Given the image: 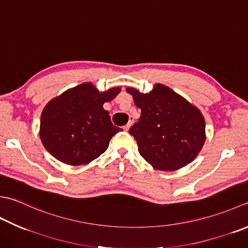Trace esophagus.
<instances>
[{
	"label": "esophagus",
	"mask_w": 248,
	"mask_h": 248,
	"mask_svg": "<svg viewBox=\"0 0 248 248\" xmlns=\"http://www.w3.org/2000/svg\"><path fill=\"white\" fill-rule=\"evenodd\" d=\"M133 121H134L133 117H130V119H129V121H128V124L124 125V129L125 131H128V130L130 129V127H131V125H132V124H133Z\"/></svg>",
	"instance_id": "1"
}]
</instances>
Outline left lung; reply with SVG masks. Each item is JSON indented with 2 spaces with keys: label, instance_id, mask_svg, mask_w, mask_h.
Masks as SVG:
<instances>
[{
  "label": "left lung",
  "instance_id": "obj_1",
  "mask_svg": "<svg viewBox=\"0 0 248 248\" xmlns=\"http://www.w3.org/2000/svg\"><path fill=\"white\" fill-rule=\"evenodd\" d=\"M140 108L130 128L139 153L155 169L174 171L190 163L205 142V121L196 106L161 84L143 94L127 88Z\"/></svg>",
  "mask_w": 248,
  "mask_h": 248
}]
</instances>
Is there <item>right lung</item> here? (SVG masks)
Wrapping results in <instances>:
<instances>
[{"mask_svg": "<svg viewBox=\"0 0 248 248\" xmlns=\"http://www.w3.org/2000/svg\"><path fill=\"white\" fill-rule=\"evenodd\" d=\"M120 92L119 87L99 92L89 82L76 86L52 99L41 116V140L56 159L81 166L98 158L110 139L123 131L103 108Z\"/></svg>", "mask_w": 248, "mask_h": 248, "instance_id": "right-lung-1", "label": "right lung"}]
</instances>
